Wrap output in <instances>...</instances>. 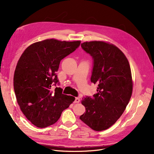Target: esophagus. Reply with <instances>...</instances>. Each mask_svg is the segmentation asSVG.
I'll return each instance as SVG.
<instances>
[{"mask_svg": "<svg viewBox=\"0 0 154 154\" xmlns=\"http://www.w3.org/2000/svg\"><path fill=\"white\" fill-rule=\"evenodd\" d=\"M79 102H80V99H79V98H75V101H74V103H79Z\"/></svg>", "mask_w": 154, "mask_h": 154, "instance_id": "1", "label": "esophagus"}]
</instances>
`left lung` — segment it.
Wrapping results in <instances>:
<instances>
[{"label": "left lung", "mask_w": 154, "mask_h": 154, "mask_svg": "<svg viewBox=\"0 0 154 154\" xmlns=\"http://www.w3.org/2000/svg\"><path fill=\"white\" fill-rule=\"evenodd\" d=\"M81 47L92 56L91 81L98 88L93 98H82L86 112L80 119L100 131L114 124L126 109L133 91L131 72L126 56L114 45L91 41L82 43Z\"/></svg>", "instance_id": "obj_1"}]
</instances>
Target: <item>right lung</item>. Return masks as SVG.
<instances>
[{"instance_id": "add662e5", "label": "right lung", "mask_w": 154, "mask_h": 154, "mask_svg": "<svg viewBox=\"0 0 154 154\" xmlns=\"http://www.w3.org/2000/svg\"><path fill=\"white\" fill-rule=\"evenodd\" d=\"M81 41L47 39L28 46L17 63L14 90L23 113L34 126L44 128L58 121L75 98L62 93L56 72L60 61L73 53Z\"/></svg>"}]
</instances>
